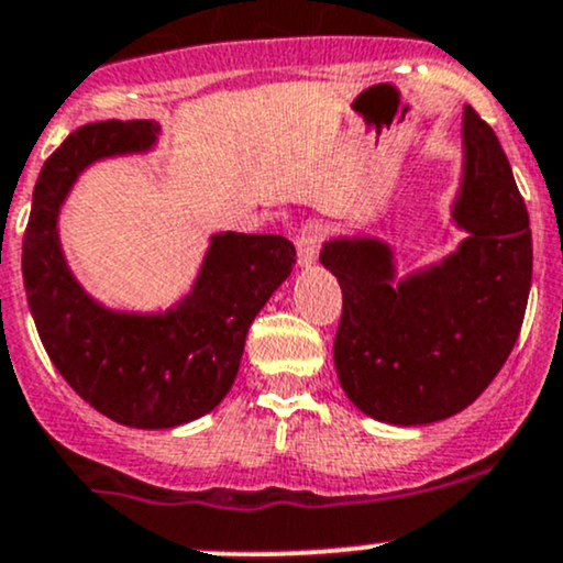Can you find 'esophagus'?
<instances>
[{"label": "esophagus", "mask_w": 563, "mask_h": 563, "mask_svg": "<svg viewBox=\"0 0 563 563\" xmlns=\"http://www.w3.org/2000/svg\"><path fill=\"white\" fill-rule=\"evenodd\" d=\"M321 239H324V229L319 223H306L298 233V261L300 265H313L319 257Z\"/></svg>", "instance_id": "obj_1"}]
</instances>
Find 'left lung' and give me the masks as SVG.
<instances>
[{
	"label": "left lung",
	"mask_w": 563,
	"mask_h": 563,
	"mask_svg": "<svg viewBox=\"0 0 563 563\" xmlns=\"http://www.w3.org/2000/svg\"><path fill=\"white\" fill-rule=\"evenodd\" d=\"M463 148L452 218L468 236L457 252L407 279L380 239H332L319 255L343 289L340 385L364 415L390 426H426L476 401L514 351L527 311L529 212L495 130L471 106Z\"/></svg>",
	"instance_id": "obj_1"
}]
</instances>
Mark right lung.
Returning <instances> with one entry per match:
<instances>
[{"mask_svg": "<svg viewBox=\"0 0 563 563\" xmlns=\"http://www.w3.org/2000/svg\"><path fill=\"white\" fill-rule=\"evenodd\" d=\"M151 119L85 124L44 162L23 236V284L36 332L63 380L106 418L175 428L212 412L236 380L250 324L295 265L276 233H214L191 292L164 313L100 306L68 271L58 212L74 180L106 156L148 151Z\"/></svg>", "mask_w": 563, "mask_h": 563, "instance_id": "right-lung-1", "label": "right lung"}]
</instances>
